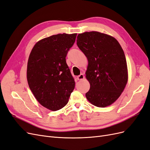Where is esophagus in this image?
Here are the masks:
<instances>
[{
  "label": "esophagus",
  "mask_w": 150,
  "mask_h": 150,
  "mask_svg": "<svg viewBox=\"0 0 150 150\" xmlns=\"http://www.w3.org/2000/svg\"><path fill=\"white\" fill-rule=\"evenodd\" d=\"M84 78V74H81L80 75H79V76H78V78H77V79H78V80H79V81L83 80Z\"/></svg>",
  "instance_id": "1"
}]
</instances>
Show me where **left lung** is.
Returning <instances> with one entry per match:
<instances>
[{"label": "left lung", "instance_id": "left-lung-1", "mask_svg": "<svg viewBox=\"0 0 150 150\" xmlns=\"http://www.w3.org/2000/svg\"><path fill=\"white\" fill-rule=\"evenodd\" d=\"M77 46L88 60L86 76L90 89L86 98L97 107L111 105L128 82L123 50L115 38L96 31L78 34Z\"/></svg>", "mask_w": 150, "mask_h": 150}]
</instances>
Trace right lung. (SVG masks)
Listing matches in <instances>:
<instances>
[{
  "label": "right lung",
  "mask_w": 150,
  "mask_h": 150,
  "mask_svg": "<svg viewBox=\"0 0 150 150\" xmlns=\"http://www.w3.org/2000/svg\"><path fill=\"white\" fill-rule=\"evenodd\" d=\"M77 34H59L39 40L29 57L27 78L38 102L51 111L64 107L75 87L66 57Z\"/></svg>",
  "instance_id": "right-lung-1"
}]
</instances>
